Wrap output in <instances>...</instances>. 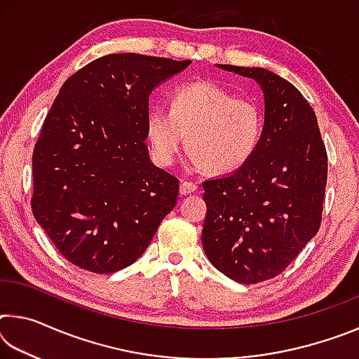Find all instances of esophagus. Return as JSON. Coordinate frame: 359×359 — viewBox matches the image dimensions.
I'll return each instance as SVG.
<instances>
[{"label": "esophagus", "mask_w": 359, "mask_h": 359, "mask_svg": "<svg viewBox=\"0 0 359 359\" xmlns=\"http://www.w3.org/2000/svg\"><path fill=\"white\" fill-rule=\"evenodd\" d=\"M198 190V185L194 182H188V180H182L180 182V194H191Z\"/></svg>", "instance_id": "34e87169"}]
</instances>
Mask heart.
<instances>
[{
  "mask_svg": "<svg viewBox=\"0 0 359 359\" xmlns=\"http://www.w3.org/2000/svg\"><path fill=\"white\" fill-rule=\"evenodd\" d=\"M264 117L257 102L236 98L212 82H193L171 96L169 111L147 115V137L156 161L171 166L187 135L190 160L212 174L238 171L258 149Z\"/></svg>",
  "mask_w": 359,
  "mask_h": 359,
  "instance_id": "obj_1",
  "label": "heart"
}]
</instances>
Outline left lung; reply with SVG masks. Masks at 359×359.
<instances>
[{
	"label": "left lung",
	"mask_w": 359,
	"mask_h": 359,
	"mask_svg": "<svg viewBox=\"0 0 359 359\" xmlns=\"http://www.w3.org/2000/svg\"><path fill=\"white\" fill-rule=\"evenodd\" d=\"M217 66L259 85L264 130L244 166L203 182L201 239L222 274L252 285L283 272L318 233L327 155L317 115L293 83L264 68Z\"/></svg>",
	"instance_id": "obj_1"
}]
</instances>
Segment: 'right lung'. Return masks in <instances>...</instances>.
I'll return each mask as SVG.
<instances>
[{
    "instance_id": "add662e5",
    "label": "right lung",
    "mask_w": 359,
    "mask_h": 359,
    "mask_svg": "<svg viewBox=\"0 0 359 359\" xmlns=\"http://www.w3.org/2000/svg\"><path fill=\"white\" fill-rule=\"evenodd\" d=\"M190 63L111 53L60 88L34 145L32 209L69 263L125 269L175 208L179 180L145 145L149 96Z\"/></svg>"
}]
</instances>
